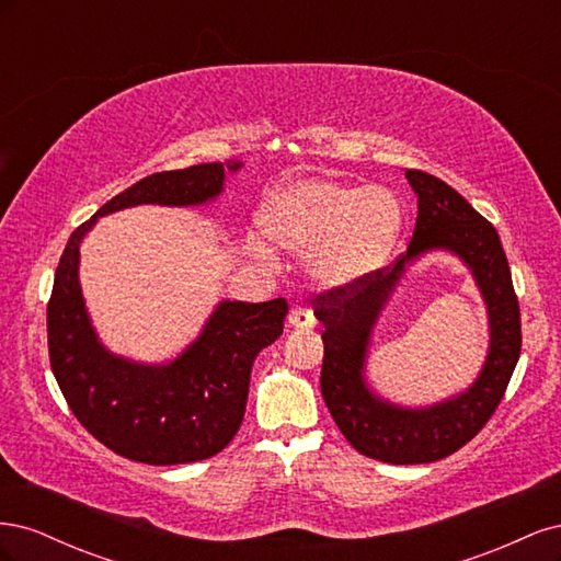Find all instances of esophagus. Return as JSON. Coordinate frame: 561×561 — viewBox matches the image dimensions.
<instances>
[{
    "label": "esophagus",
    "instance_id": "obj_1",
    "mask_svg": "<svg viewBox=\"0 0 561 561\" xmlns=\"http://www.w3.org/2000/svg\"><path fill=\"white\" fill-rule=\"evenodd\" d=\"M287 325L295 328V330H311L316 325V318L313 311L307 307H295L287 316Z\"/></svg>",
    "mask_w": 561,
    "mask_h": 561
}]
</instances>
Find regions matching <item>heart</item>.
Instances as JSON below:
<instances>
[{
  "label": "heart",
  "mask_w": 561,
  "mask_h": 561,
  "mask_svg": "<svg viewBox=\"0 0 561 561\" xmlns=\"http://www.w3.org/2000/svg\"><path fill=\"white\" fill-rule=\"evenodd\" d=\"M404 213L398 196L379 184L353 186L334 180H299L271 192L260 225L271 241L295 254H309V278L328 290L365 283L390 260ZM248 248L271 257L260 236Z\"/></svg>",
  "instance_id": "obj_1"
}]
</instances>
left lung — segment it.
<instances>
[{
    "label": "left lung",
    "instance_id": "obj_1",
    "mask_svg": "<svg viewBox=\"0 0 561 561\" xmlns=\"http://www.w3.org/2000/svg\"><path fill=\"white\" fill-rule=\"evenodd\" d=\"M416 194V227L407 254L388 274L316 297L322 322L320 390L348 443L393 466L433 463L482 431L511 381L522 351L519 304L496 229L435 175L404 171ZM449 251L471 271L488 307L490 348L481 375L461 394L410 408L379 397L366 381L370 334L403 271L423 253Z\"/></svg>",
    "mask_w": 561,
    "mask_h": 561
}]
</instances>
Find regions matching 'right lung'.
Returning <instances> with one entry per match:
<instances>
[{
    "mask_svg": "<svg viewBox=\"0 0 561 561\" xmlns=\"http://www.w3.org/2000/svg\"><path fill=\"white\" fill-rule=\"evenodd\" d=\"M241 161L198 163L154 173L107 201L65 245L46 309L50 369L95 439L149 466L194 463L222 451L241 428L252 360L283 334V297L248 304L222 299L194 342L168 363L112 353L93 328L79 283V248L98 217L135 206L198 208L225 192Z\"/></svg>",
    "mask_w": 561,
    "mask_h": 561,
    "instance_id": "obj_1",
    "label": "right lung"
}]
</instances>
